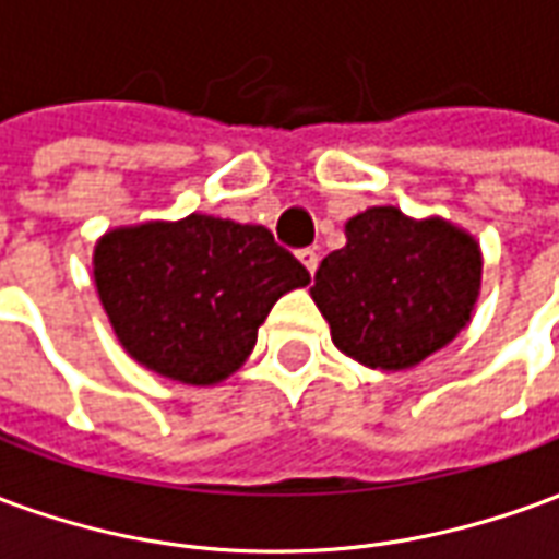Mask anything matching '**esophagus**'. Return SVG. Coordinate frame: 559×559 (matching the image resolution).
<instances>
[{
	"label": "esophagus",
	"mask_w": 559,
	"mask_h": 559,
	"mask_svg": "<svg viewBox=\"0 0 559 559\" xmlns=\"http://www.w3.org/2000/svg\"><path fill=\"white\" fill-rule=\"evenodd\" d=\"M296 257H299V260H302V266L314 275L317 263H320V257H317L314 248H302V251H296Z\"/></svg>",
	"instance_id": "1"
}]
</instances>
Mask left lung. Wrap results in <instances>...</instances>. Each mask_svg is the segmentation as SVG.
<instances>
[{"mask_svg":"<svg viewBox=\"0 0 559 559\" xmlns=\"http://www.w3.org/2000/svg\"><path fill=\"white\" fill-rule=\"evenodd\" d=\"M479 281L473 236L449 221L374 206L347 221V245L323 257L311 296L341 353L401 371L467 326Z\"/></svg>","mask_w":559,"mask_h":559,"instance_id":"left-lung-1","label":"left lung"}]
</instances>
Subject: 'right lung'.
Listing matches in <instances>:
<instances>
[{
  "mask_svg": "<svg viewBox=\"0 0 559 559\" xmlns=\"http://www.w3.org/2000/svg\"><path fill=\"white\" fill-rule=\"evenodd\" d=\"M308 281L266 227L212 215L122 227L95 245V287L122 347L191 386L233 374L272 305Z\"/></svg>",
  "mask_w": 559,
  "mask_h": 559,
  "instance_id": "obj_1",
  "label": "right lung"
}]
</instances>
